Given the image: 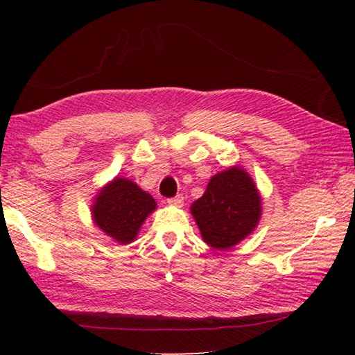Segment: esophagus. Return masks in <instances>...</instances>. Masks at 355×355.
Returning a JSON list of instances; mask_svg holds the SVG:
<instances>
[{"instance_id":"34e87169","label":"esophagus","mask_w":355,"mask_h":355,"mask_svg":"<svg viewBox=\"0 0 355 355\" xmlns=\"http://www.w3.org/2000/svg\"><path fill=\"white\" fill-rule=\"evenodd\" d=\"M167 203H169V205H172V207H183V196H175V197H172V199H169L167 200Z\"/></svg>"}]
</instances>
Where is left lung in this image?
Returning a JSON list of instances; mask_svg holds the SVG:
<instances>
[{"mask_svg":"<svg viewBox=\"0 0 355 355\" xmlns=\"http://www.w3.org/2000/svg\"><path fill=\"white\" fill-rule=\"evenodd\" d=\"M261 205L254 178L243 167L232 166L209 178L203 196L189 209L203 241L213 249L228 250L255 230Z\"/></svg>","mask_w":355,"mask_h":355,"instance_id":"obj_1","label":"left lung"}]
</instances>
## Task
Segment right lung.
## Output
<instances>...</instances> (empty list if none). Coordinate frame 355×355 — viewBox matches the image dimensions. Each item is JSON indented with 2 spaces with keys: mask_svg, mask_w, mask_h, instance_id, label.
<instances>
[{
  "mask_svg": "<svg viewBox=\"0 0 355 355\" xmlns=\"http://www.w3.org/2000/svg\"><path fill=\"white\" fill-rule=\"evenodd\" d=\"M156 209L152 196L128 178L116 177L92 199L94 224L119 244H130L137 238L146 219Z\"/></svg>",
  "mask_w": 355,
  "mask_h": 355,
  "instance_id": "add662e5",
  "label": "right lung"
}]
</instances>
